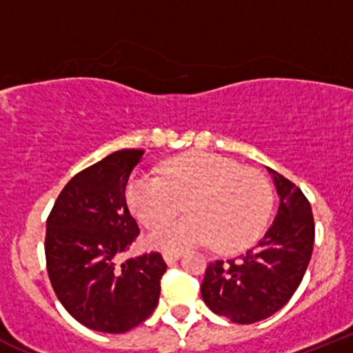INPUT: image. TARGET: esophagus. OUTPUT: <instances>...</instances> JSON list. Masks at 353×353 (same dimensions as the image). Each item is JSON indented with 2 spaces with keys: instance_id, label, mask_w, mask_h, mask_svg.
Masks as SVG:
<instances>
[{
  "instance_id": "obj_1",
  "label": "esophagus",
  "mask_w": 353,
  "mask_h": 353,
  "mask_svg": "<svg viewBox=\"0 0 353 353\" xmlns=\"http://www.w3.org/2000/svg\"><path fill=\"white\" fill-rule=\"evenodd\" d=\"M179 256H181V252H177V250H176V252H174V250H172V252H170V250H169V252H163V260H165L167 263L176 262Z\"/></svg>"
}]
</instances>
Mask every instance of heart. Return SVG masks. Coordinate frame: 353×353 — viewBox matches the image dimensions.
I'll use <instances>...</instances> for the list:
<instances>
[{
  "mask_svg": "<svg viewBox=\"0 0 353 353\" xmlns=\"http://www.w3.org/2000/svg\"><path fill=\"white\" fill-rule=\"evenodd\" d=\"M190 215L157 229L150 243L163 250L212 241L222 253L252 245L268 224L272 190L262 172L232 160L193 152L160 167V177L138 174L128 184V203L146 228H159L181 210Z\"/></svg>",
  "mask_w": 353,
  "mask_h": 353,
  "instance_id": "b5f03b06",
  "label": "heart"
}]
</instances>
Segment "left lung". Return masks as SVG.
I'll use <instances>...</instances> for the list:
<instances>
[{
    "instance_id": "left-lung-1",
    "label": "left lung",
    "mask_w": 353,
    "mask_h": 353,
    "mask_svg": "<svg viewBox=\"0 0 353 353\" xmlns=\"http://www.w3.org/2000/svg\"><path fill=\"white\" fill-rule=\"evenodd\" d=\"M268 170L279 194L274 222L246 253L208 263L201 283L208 309L238 324L268 319L283 309L302 283L314 250L309 200L292 181Z\"/></svg>"
}]
</instances>
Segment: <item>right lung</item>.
<instances>
[{
	"instance_id": "add662e5",
	"label": "right lung",
	"mask_w": 353,
	"mask_h": 353,
	"mask_svg": "<svg viewBox=\"0 0 353 353\" xmlns=\"http://www.w3.org/2000/svg\"><path fill=\"white\" fill-rule=\"evenodd\" d=\"M143 150H121L75 174L46 221V268L68 314L101 333H125L155 310L167 271L159 252L121 262L139 228L125 186Z\"/></svg>"
}]
</instances>
